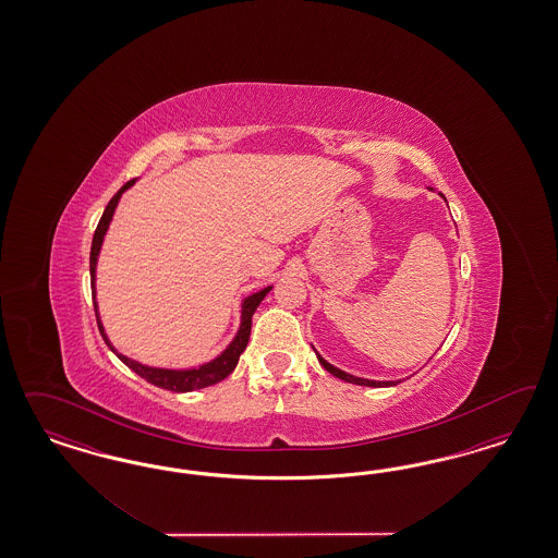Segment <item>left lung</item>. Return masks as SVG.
Instances as JSON below:
<instances>
[{"label": "left lung", "instance_id": "1", "mask_svg": "<svg viewBox=\"0 0 558 558\" xmlns=\"http://www.w3.org/2000/svg\"><path fill=\"white\" fill-rule=\"evenodd\" d=\"M439 196H444V194H439ZM319 357V362H322L323 368L327 372H331L333 376H338L341 380H345V383H352V385H362V387H392V385H397L395 380H368V378H357V376H352V374H348V372L339 371L336 368L333 364H329L327 360H323L322 355L317 354Z\"/></svg>", "mask_w": 558, "mask_h": 558}]
</instances>
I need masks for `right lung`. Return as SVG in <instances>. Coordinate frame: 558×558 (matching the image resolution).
I'll list each match as a JSON object with an SVG mask.
<instances>
[{
	"label": "right lung",
	"instance_id": "add662e5",
	"mask_svg": "<svg viewBox=\"0 0 558 558\" xmlns=\"http://www.w3.org/2000/svg\"><path fill=\"white\" fill-rule=\"evenodd\" d=\"M135 184V180L126 182L124 186L120 187L119 192L112 196V201L106 206L104 215H101L100 222L96 227V233H94V241H92V252H89V276H92V296H94V311H96V322L100 327L101 338L108 343V348L119 355L120 360L136 372L141 378H145L147 383H151L159 389L173 390V392H187V390L204 389V387H210V385H217L222 378H227L231 372L235 371L236 362H239V355L243 354V350L247 348V341H250V333H252V317H254L255 308L259 306V303L264 301V296L270 292L271 287L264 288L259 292H255L252 296H247L243 304H241V327L236 331L235 339L229 343V348L217 355L215 360L206 362L198 368H190V371H169V368H151V366H145L141 362H135L126 355L119 354L114 350V345L110 343L108 336L104 333V327H101L100 313H98V303H96V266H98V255H100L101 241L104 235L108 231V225L114 217V210L119 206L120 196L122 192H126L129 187Z\"/></svg>",
	"mask_w": 558,
	"mask_h": 558
}]
</instances>
